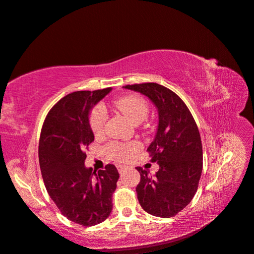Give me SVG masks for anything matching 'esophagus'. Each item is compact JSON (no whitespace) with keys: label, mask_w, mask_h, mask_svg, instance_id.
Listing matches in <instances>:
<instances>
[{"label":"esophagus","mask_w":254,"mask_h":254,"mask_svg":"<svg viewBox=\"0 0 254 254\" xmlns=\"http://www.w3.org/2000/svg\"><path fill=\"white\" fill-rule=\"evenodd\" d=\"M117 168H118L119 172H122V171H125V170H127V166H126V165H121V164H119V165L117 166Z\"/></svg>","instance_id":"1"}]
</instances>
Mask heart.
<instances>
[{
  "label": "heart",
  "mask_w": 254,
  "mask_h": 254,
  "mask_svg": "<svg viewBox=\"0 0 254 254\" xmlns=\"http://www.w3.org/2000/svg\"><path fill=\"white\" fill-rule=\"evenodd\" d=\"M115 106L133 123H140L146 119L149 106L147 101L136 95H128L115 101ZM106 121V112L103 106H96L90 113L89 123L91 131L95 135L103 132ZM137 149V144H122L113 142L107 147V151L116 159H125Z\"/></svg>",
  "instance_id": "b5f03b06"
}]
</instances>
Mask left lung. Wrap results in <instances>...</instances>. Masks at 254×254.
<instances>
[{
  "label": "left lung",
  "instance_id": "8db88e82",
  "mask_svg": "<svg viewBox=\"0 0 254 254\" xmlns=\"http://www.w3.org/2000/svg\"><path fill=\"white\" fill-rule=\"evenodd\" d=\"M146 96L156 107L158 126L148 151L159 166L155 176L140 167L137 198L147 213L170 218L190 204L198 190L203 166L201 137L185 103L175 92L156 83L123 86Z\"/></svg>",
  "mask_w": 254,
  "mask_h": 254
}]
</instances>
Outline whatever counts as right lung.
Wrapping results in <instances>:
<instances>
[{
	"label": "right lung",
	"instance_id": "right-lung-1",
	"mask_svg": "<svg viewBox=\"0 0 254 254\" xmlns=\"http://www.w3.org/2000/svg\"><path fill=\"white\" fill-rule=\"evenodd\" d=\"M112 88L75 91L64 97L47 116L39 140V165L48 193L62 214L84 227L104 221L119 172L114 165L93 171L84 150L95 140L89 115Z\"/></svg>",
	"mask_w": 254,
	"mask_h": 254
}]
</instances>
